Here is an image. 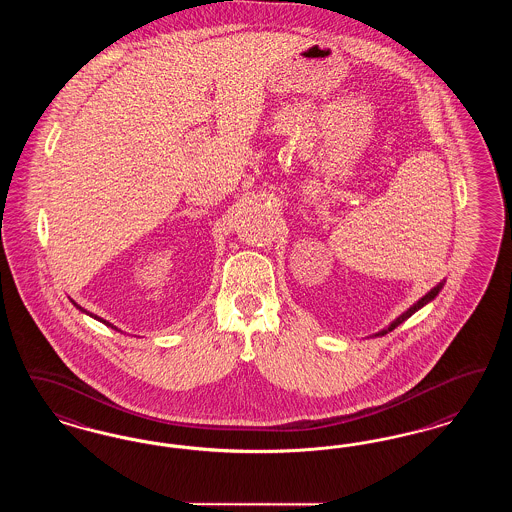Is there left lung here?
<instances>
[{
  "label": "left lung",
  "mask_w": 512,
  "mask_h": 512,
  "mask_svg": "<svg viewBox=\"0 0 512 512\" xmlns=\"http://www.w3.org/2000/svg\"><path fill=\"white\" fill-rule=\"evenodd\" d=\"M442 287H444V282H440L438 286L432 287L427 295H423V297H421V299H419L415 305H411V307H409L408 310L404 312V314H400V316H398V318H396V320L390 324L389 328L381 329L379 333H375V337H379V335H387V333L392 331V329L398 328L402 322H406V320H408L411 314H415L419 308H423L425 305H427V303H430V301H432V299H434V297H436V295L442 291Z\"/></svg>",
  "instance_id": "8db88e82"
}]
</instances>
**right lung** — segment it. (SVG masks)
Instances as JSON below:
<instances>
[{
	"label": "right lung",
	"instance_id": "right-lung-1",
	"mask_svg": "<svg viewBox=\"0 0 512 512\" xmlns=\"http://www.w3.org/2000/svg\"><path fill=\"white\" fill-rule=\"evenodd\" d=\"M72 303H74V301H72ZM74 305H76V303H74ZM76 308H80V310H82V312H85V314H89V312H87V310H83V308L78 307V305H76ZM89 316H93V318H95V320H99V322H103V324H106V326H108V328L118 329V328H116V326H112V324H110V322H106V320H103V318H99V316H95V314H89Z\"/></svg>",
	"mask_w": 512,
	"mask_h": 512
}]
</instances>
